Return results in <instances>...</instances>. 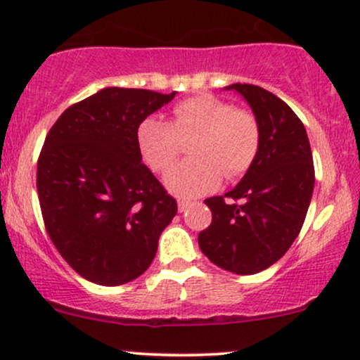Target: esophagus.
I'll list each match as a JSON object with an SVG mask.
<instances>
[{"label": "esophagus", "mask_w": 360, "mask_h": 360, "mask_svg": "<svg viewBox=\"0 0 360 360\" xmlns=\"http://www.w3.org/2000/svg\"><path fill=\"white\" fill-rule=\"evenodd\" d=\"M194 203L193 201H186V200H179L177 201V208H179V212H186L188 208H191Z\"/></svg>", "instance_id": "1"}]
</instances>
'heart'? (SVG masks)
<instances>
[{
	"instance_id": "obj_1",
	"label": "heart",
	"mask_w": 360,
	"mask_h": 360,
	"mask_svg": "<svg viewBox=\"0 0 360 360\" xmlns=\"http://www.w3.org/2000/svg\"><path fill=\"white\" fill-rule=\"evenodd\" d=\"M193 157L172 167L166 184L181 198H196L218 188L223 176L233 181L254 166L262 143V128L254 111L235 108L233 103L200 93L177 101L172 122L148 117L139 123L137 143L147 166L164 172L191 139Z\"/></svg>"
}]
</instances>
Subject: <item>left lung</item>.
Wrapping results in <instances>:
<instances>
[{
  "label": "left lung",
  "instance_id": "obj_1",
  "mask_svg": "<svg viewBox=\"0 0 360 360\" xmlns=\"http://www.w3.org/2000/svg\"><path fill=\"white\" fill-rule=\"evenodd\" d=\"M226 89L249 101L262 143L232 191L205 200L212 225L200 232L198 243L218 267L247 276L278 262L296 240L311 201L315 167L303 122L286 103L260 86L237 82Z\"/></svg>",
  "mask_w": 360,
  "mask_h": 360
}]
</instances>
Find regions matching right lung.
Listing matches in <instances>:
<instances>
[{"mask_svg": "<svg viewBox=\"0 0 360 360\" xmlns=\"http://www.w3.org/2000/svg\"><path fill=\"white\" fill-rule=\"evenodd\" d=\"M106 88L57 118L37 162L45 230L77 274L101 286L137 279L177 213L174 198L142 162L137 127L174 98Z\"/></svg>", "mask_w": 360, "mask_h": 360, "instance_id": "1", "label": "right lung"}]
</instances>
